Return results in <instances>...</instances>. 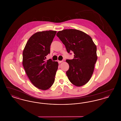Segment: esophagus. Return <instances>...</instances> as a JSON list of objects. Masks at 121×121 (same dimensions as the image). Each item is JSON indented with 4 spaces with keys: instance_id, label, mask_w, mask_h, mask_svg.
I'll list each match as a JSON object with an SVG mask.
<instances>
[{
    "instance_id": "1",
    "label": "esophagus",
    "mask_w": 121,
    "mask_h": 121,
    "mask_svg": "<svg viewBox=\"0 0 121 121\" xmlns=\"http://www.w3.org/2000/svg\"><path fill=\"white\" fill-rule=\"evenodd\" d=\"M63 62V61H58V63H62Z\"/></svg>"
}]
</instances>
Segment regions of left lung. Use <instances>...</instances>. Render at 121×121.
I'll use <instances>...</instances> for the list:
<instances>
[{
  "label": "left lung",
  "mask_w": 121,
  "mask_h": 121,
  "mask_svg": "<svg viewBox=\"0 0 121 121\" xmlns=\"http://www.w3.org/2000/svg\"><path fill=\"white\" fill-rule=\"evenodd\" d=\"M56 35L62 42L68 53H74V58L67 59L69 69L66 74L76 86H82L90 79L97 60V47L91 37L80 30L64 29Z\"/></svg>",
  "instance_id": "left-lung-1"
}]
</instances>
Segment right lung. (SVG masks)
Segmentation results:
<instances>
[{
    "label": "right lung",
    "instance_id": "obj_1",
    "mask_svg": "<svg viewBox=\"0 0 121 121\" xmlns=\"http://www.w3.org/2000/svg\"><path fill=\"white\" fill-rule=\"evenodd\" d=\"M57 31L38 32L27 41L23 52V65L31 82L38 88L46 90L53 84L58 69L57 62L45 61Z\"/></svg>",
    "mask_w": 121,
    "mask_h": 121
}]
</instances>
